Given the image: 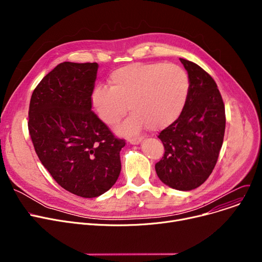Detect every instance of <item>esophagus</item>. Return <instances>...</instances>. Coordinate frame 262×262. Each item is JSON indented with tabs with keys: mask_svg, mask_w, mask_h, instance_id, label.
I'll use <instances>...</instances> for the list:
<instances>
[{
	"mask_svg": "<svg viewBox=\"0 0 262 262\" xmlns=\"http://www.w3.org/2000/svg\"><path fill=\"white\" fill-rule=\"evenodd\" d=\"M142 137H134V138H129L128 139V142L130 143V144H138V143H140L141 141H142Z\"/></svg>",
	"mask_w": 262,
	"mask_h": 262,
	"instance_id": "1",
	"label": "esophagus"
}]
</instances>
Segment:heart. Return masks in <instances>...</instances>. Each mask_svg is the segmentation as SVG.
<instances>
[{"mask_svg":"<svg viewBox=\"0 0 262 262\" xmlns=\"http://www.w3.org/2000/svg\"><path fill=\"white\" fill-rule=\"evenodd\" d=\"M110 87L98 86L91 93V104L106 125L113 126L127 112L130 116L118 128L132 135L144 126L159 130L174 123L186 106L190 78L174 63L136 62L110 74Z\"/></svg>","mask_w":262,"mask_h":262,"instance_id":"obj_1","label":"heart"}]
</instances>
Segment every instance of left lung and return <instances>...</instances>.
Here are the masks:
<instances>
[{
	"label": "left lung",
	"mask_w": 262,
	"mask_h": 262,
	"mask_svg": "<svg viewBox=\"0 0 262 262\" xmlns=\"http://www.w3.org/2000/svg\"><path fill=\"white\" fill-rule=\"evenodd\" d=\"M190 78L186 106L174 123L159 133L163 157L155 164L167 186L189 191L214 169L225 133V107L213 78L196 63L180 58Z\"/></svg>",
	"instance_id": "obj_1"
}]
</instances>
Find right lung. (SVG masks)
<instances>
[{
    "mask_svg": "<svg viewBox=\"0 0 262 262\" xmlns=\"http://www.w3.org/2000/svg\"><path fill=\"white\" fill-rule=\"evenodd\" d=\"M98 68L96 62L59 63L35 88L29 110L41 163L59 186L86 199L116 184L125 145L91 110Z\"/></svg>",
    "mask_w": 262,
    "mask_h": 262,
    "instance_id": "add662e5",
    "label": "right lung"
}]
</instances>
